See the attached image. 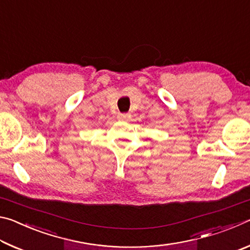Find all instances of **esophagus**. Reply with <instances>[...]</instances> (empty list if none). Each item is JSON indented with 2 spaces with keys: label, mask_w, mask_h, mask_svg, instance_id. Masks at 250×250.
<instances>
[{
  "label": "esophagus",
  "mask_w": 250,
  "mask_h": 250,
  "mask_svg": "<svg viewBox=\"0 0 250 250\" xmlns=\"http://www.w3.org/2000/svg\"><path fill=\"white\" fill-rule=\"evenodd\" d=\"M130 118H131L130 113H119V115H118V119L121 121H128Z\"/></svg>",
  "instance_id": "1"
}]
</instances>
